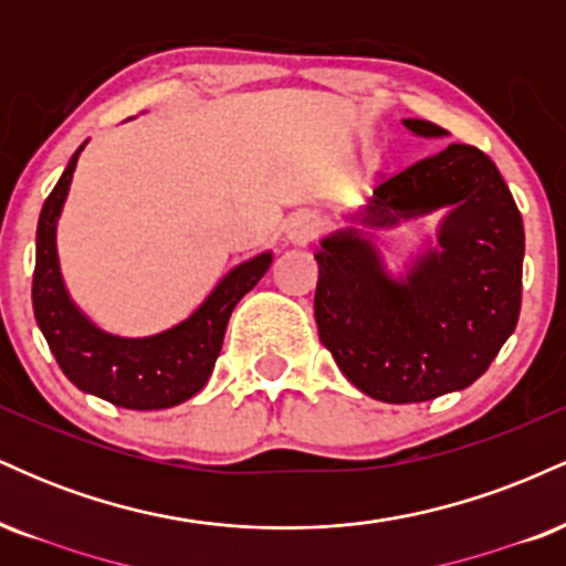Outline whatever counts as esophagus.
Instances as JSON below:
<instances>
[{"label":"esophagus","mask_w":566,"mask_h":566,"mask_svg":"<svg viewBox=\"0 0 566 566\" xmlns=\"http://www.w3.org/2000/svg\"><path fill=\"white\" fill-rule=\"evenodd\" d=\"M322 220L314 212H295L287 223H284V233L292 244H308L319 237Z\"/></svg>","instance_id":"1"}]
</instances>
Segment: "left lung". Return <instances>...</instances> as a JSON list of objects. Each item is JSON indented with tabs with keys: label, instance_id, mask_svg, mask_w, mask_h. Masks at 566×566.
I'll return each mask as SVG.
<instances>
[{
	"label": "left lung",
	"instance_id": "1",
	"mask_svg": "<svg viewBox=\"0 0 566 566\" xmlns=\"http://www.w3.org/2000/svg\"><path fill=\"white\" fill-rule=\"evenodd\" d=\"M423 138L447 129L405 119ZM447 207L439 247L388 276L356 229L322 239L314 314L319 340L359 391L388 405L437 399L482 378L522 308L524 226L495 161L450 143L375 188L354 220L391 229Z\"/></svg>",
	"mask_w": 566,
	"mask_h": 566
}]
</instances>
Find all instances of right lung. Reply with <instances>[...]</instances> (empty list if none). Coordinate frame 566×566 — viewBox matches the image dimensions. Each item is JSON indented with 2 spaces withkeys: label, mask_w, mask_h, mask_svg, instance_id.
<instances>
[{
  "label": "right lung",
  "mask_w": 566,
  "mask_h": 566,
  "mask_svg": "<svg viewBox=\"0 0 566 566\" xmlns=\"http://www.w3.org/2000/svg\"><path fill=\"white\" fill-rule=\"evenodd\" d=\"M80 151L71 157L39 216L36 265L31 284L36 324L57 367L80 391L101 396L125 409L175 407L191 399L210 380L233 305L261 282L274 258L271 252H261L252 261L237 265L231 274L220 279L210 297L172 329L151 337L103 333L71 303L57 265L55 229Z\"/></svg>",
  "instance_id": "obj_1"
}]
</instances>
